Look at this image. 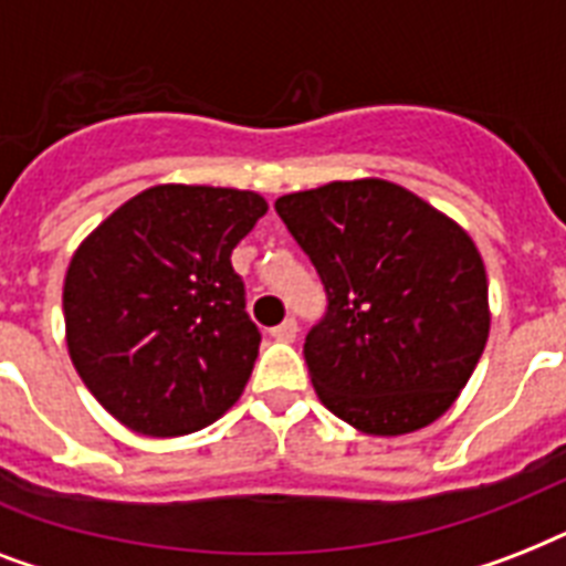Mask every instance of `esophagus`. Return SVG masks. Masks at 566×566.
<instances>
[{"label":"esophagus","mask_w":566,"mask_h":566,"mask_svg":"<svg viewBox=\"0 0 566 566\" xmlns=\"http://www.w3.org/2000/svg\"><path fill=\"white\" fill-rule=\"evenodd\" d=\"M296 332H300V326H296V319H284L282 326H275L270 335L275 337V340H282V344H291V340H296Z\"/></svg>","instance_id":"obj_1"}]
</instances>
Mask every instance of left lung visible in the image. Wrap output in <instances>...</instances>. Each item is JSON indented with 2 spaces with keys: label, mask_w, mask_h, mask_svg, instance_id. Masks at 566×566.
Returning <instances> with one entry per match:
<instances>
[{
  "label": "left lung",
  "mask_w": 566,
  "mask_h": 566,
  "mask_svg": "<svg viewBox=\"0 0 566 566\" xmlns=\"http://www.w3.org/2000/svg\"><path fill=\"white\" fill-rule=\"evenodd\" d=\"M275 211L328 296L305 337L319 402L381 438L449 411L491 332L488 275L470 234L385 179L279 196Z\"/></svg>",
  "instance_id": "1"
}]
</instances>
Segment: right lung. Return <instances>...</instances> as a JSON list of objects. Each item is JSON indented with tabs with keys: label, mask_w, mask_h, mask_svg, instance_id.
Segmentation results:
<instances>
[{
	"label": "right lung",
	"mask_w": 566,
	"mask_h": 566,
	"mask_svg": "<svg viewBox=\"0 0 566 566\" xmlns=\"http://www.w3.org/2000/svg\"><path fill=\"white\" fill-rule=\"evenodd\" d=\"M264 213L252 190L155 185L75 249L64 279L66 349L126 429L190 434L240 399L261 335L231 249Z\"/></svg>",
	"instance_id": "1"
}]
</instances>
